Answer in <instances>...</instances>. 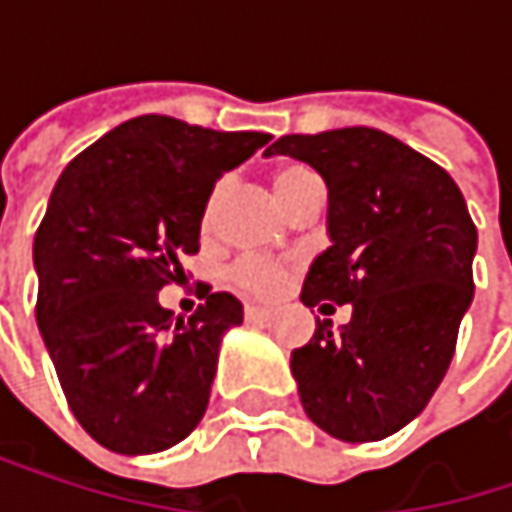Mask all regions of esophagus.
I'll use <instances>...</instances> for the list:
<instances>
[{
	"mask_svg": "<svg viewBox=\"0 0 512 512\" xmlns=\"http://www.w3.org/2000/svg\"><path fill=\"white\" fill-rule=\"evenodd\" d=\"M246 317L249 320H269L272 308H266V305H246Z\"/></svg>",
	"mask_w": 512,
	"mask_h": 512,
	"instance_id": "esophagus-1",
	"label": "esophagus"
}]
</instances>
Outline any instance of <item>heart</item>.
Returning <instances> with one entry per match:
<instances>
[{"mask_svg":"<svg viewBox=\"0 0 512 512\" xmlns=\"http://www.w3.org/2000/svg\"><path fill=\"white\" fill-rule=\"evenodd\" d=\"M317 186H320L317 174H314L308 165H302V162H281V165L272 171L275 198H278L287 210H293V204H296L305 192H311V189H317ZM222 198H225V183H216L213 192H210V198H207V204H204V213H201L204 228L213 225ZM290 275H293V263L278 260V257H240V260L231 266V281H234L240 290H246V293H252V296H263V299L275 296V293L287 284Z\"/></svg>","mask_w":512,"mask_h":512,"instance_id":"obj_1","label":"heart"}]
</instances>
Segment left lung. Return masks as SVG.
<instances>
[{
    "label": "left lung",
    "mask_w": 512,
    "mask_h": 512,
    "mask_svg": "<svg viewBox=\"0 0 512 512\" xmlns=\"http://www.w3.org/2000/svg\"><path fill=\"white\" fill-rule=\"evenodd\" d=\"M287 154L329 186L332 246L311 263L308 308L353 305V320L293 350L290 370L308 418L335 439L379 442L433 397L474 296L477 228L454 177L373 127L281 136Z\"/></svg>",
    "instance_id": "8db88e82"
}]
</instances>
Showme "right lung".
<instances>
[{
	"instance_id": "obj_1",
	"label": "right lung",
	"mask_w": 512,
	"mask_h": 512,
	"mask_svg": "<svg viewBox=\"0 0 512 512\" xmlns=\"http://www.w3.org/2000/svg\"><path fill=\"white\" fill-rule=\"evenodd\" d=\"M266 142L142 115L61 171L35 234V314L70 412L103 448L156 454L204 418L222 335L243 323V305L207 287L180 320L159 290L198 255L216 180Z\"/></svg>"
}]
</instances>
